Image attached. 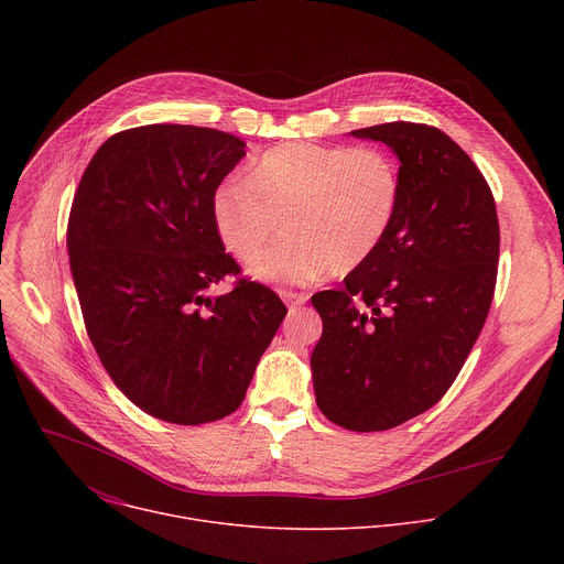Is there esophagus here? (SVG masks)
Returning <instances> with one entry per match:
<instances>
[{"instance_id":"34e87169","label":"esophagus","mask_w":564,"mask_h":564,"mask_svg":"<svg viewBox=\"0 0 564 564\" xmlns=\"http://www.w3.org/2000/svg\"><path fill=\"white\" fill-rule=\"evenodd\" d=\"M281 299L288 303V307H290V310H294V307H301V305L307 301V294H305V292L283 290V292H281Z\"/></svg>"}]
</instances>
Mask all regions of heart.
Here are the masks:
<instances>
[{"instance_id": "b5f03b06", "label": "heart", "mask_w": 564, "mask_h": 564, "mask_svg": "<svg viewBox=\"0 0 564 564\" xmlns=\"http://www.w3.org/2000/svg\"><path fill=\"white\" fill-rule=\"evenodd\" d=\"M399 172L375 147L288 142L265 151L246 181L220 183L212 214L225 248L252 261L282 218L286 236L252 265L268 283L301 285L361 268L388 238Z\"/></svg>"}]
</instances>
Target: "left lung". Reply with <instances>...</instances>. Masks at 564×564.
<instances>
[{
    "label": "left lung",
    "instance_id": "left-lung-1",
    "mask_svg": "<svg viewBox=\"0 0 564 564\" xmlns=\"http://www.w3.org/2000/svg\"><path fill=\"white\" fill-rule=\"evenodd\" d=\"M350 133L399 158V209L346 288L312 296L324 335L310 368L321 413L370 433L422 415L459 375L494 301L500 225L485 176L444 131L388 122Z\"/></svg>",
    "mask_w": 564,
    "mask_h": 564
}]
</instances>
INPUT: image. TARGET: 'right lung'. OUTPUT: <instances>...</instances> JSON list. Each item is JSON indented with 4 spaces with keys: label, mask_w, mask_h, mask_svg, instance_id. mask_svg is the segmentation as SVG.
<instances>
[{
    "label": "right lung",
    "mask_w": 564,
    "mask_h": 564,
    "mask_svg": "<svg viewBox=\"0 0 564 564\" xmlns=\"http://www.w3.org/2000/svg\"><path fill=\"white\" fill-rule=\"evenodd\" d=\"M246 142L207 127L111 135L77 185L66 248L89 339L113 383L151 417L198 426L234 413L285 316L240 279L212 214Z\"/></svg>",
    "instance_id": "1"
}]
</instances>
